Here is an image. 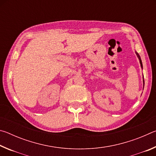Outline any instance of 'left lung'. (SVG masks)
I'll list each match as a JSON object with an SVG mask.
<instances>
[{
  "mask_svg": "<svg viewBox=\"0 0 156 156\" xmlns=\"http://www.w3.org/2000/svg\"><path fill=\"white\" fill-rule=\"evenodd\" d=\"M136 55L137 56H138V58H139V60H140V65H141V67H142V61H141V59H140V56H139V54H138V53L137 52H136Z\"/></svg>",
  "mask_w": 156,
  "mask_h": 156,
  "instance_id": "8db88e82",
  "label": "left lung"
}]
</instances>
